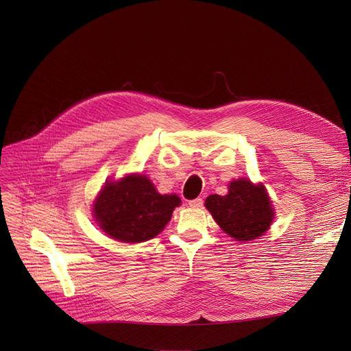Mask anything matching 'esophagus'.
Instances as JSON below:
<instances>
[{
  "mask_svg": "<svg viewBox=\"0 0 351 351\" xmlns=\"http://www.w3.org/2000/svg\"><path fill=\"white\" fill-rule=\"evenodd\" d=\"M189 205L192 208H202V206H204V199L196 197L193 200H189Z\"/></svg>",
  "mask_w": 351,
  "mask_h": 351,
  "instance_id": "34e87169",
  "label": "esophagus"
}]
</instances>
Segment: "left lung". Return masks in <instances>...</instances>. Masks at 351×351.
<instances>
[{"instance_id":"obj_1","label":"left lung","mask_w":351,"mask_h":351,"mask_svg":"<svg viewBox=\"0 0 351 351\" xmlns=\"http://www.w3.org/2000/svg\"><path fill=\"white\" fill-rule=\"evenodd\" d=\"M205 205L217 224L239 241L258 239L274 218L267 190L246 178L231 182L227 196L210 195Z\"/></svg>"}]
</instances>
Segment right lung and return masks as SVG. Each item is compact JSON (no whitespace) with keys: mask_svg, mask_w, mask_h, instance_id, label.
Masks as SVG:
<instances>
[{"mask_svg":"<svg viewBox=\"0 0 351 351\" xmlns=\"http://www.w3.org/2000/svg\"><path fill=\"white\" fill-rule=\"evenodd\" d=\"M180 205L176 195H159L145 176L107 183L95 202V218L115 240L141 243L159 234Z\"/></svg>","mask_w":351,"mask_h":351,"instance_id":"1","label":"right lung"}]
</instances>
